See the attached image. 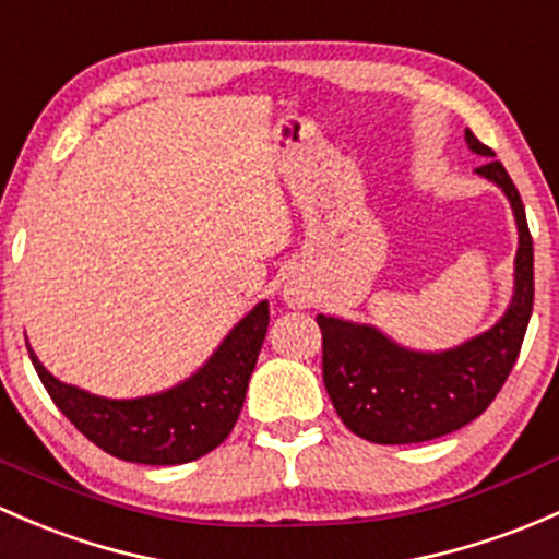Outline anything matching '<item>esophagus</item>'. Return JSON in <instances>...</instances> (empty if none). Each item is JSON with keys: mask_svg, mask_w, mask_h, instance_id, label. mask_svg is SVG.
Masks as SVG:
<instances>
[{"mask_svg": "<svg viewBox=\"0 0 559 559\" xmlns=\"http://www.w3.org/2000/svg\"><path fill=\"white\" fill-rule=\"evenodd\" d=\"M284 299L292 305V308H308L313 302V292H310L308 284L302 281H289L284 286Z\"/></svg>", "mask_w": 559, "mask_h": 559, "instance_id": "1", "label": "esophagus"}]
</instances>
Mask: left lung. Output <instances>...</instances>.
Returning a JSON list of instances; mask_svg holds the SVG:
<instances>
[{"mask_svg":"<svg viewBox=\"0 0 559 559\" xmlns=\"http://www.w3.org/2000/svg\"><path fill=\"white\" fill-rule=\"evenodd\" d=\"M468 150L490 157L477 168L503 190L520 246L514 295L496 326L439 354L402 348L380 329L319 316L324 385L340 420L374 444H413L444 437L479 418L507 383L533 313V238L525 205L496 152L466 131Z\"/></svg>","mask_w":559,"mask_h":559,"instance_id":"1","label":"left lung"}]
</instances>
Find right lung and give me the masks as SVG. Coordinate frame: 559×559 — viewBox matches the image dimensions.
<instances>
[{
    "label": "right lung",
    "instance_id": "right-lung-1",
    "mask_svg": "<svg viewBox=\"0 0 559 559\" xmlns=\"http://www.w3.org/2000/svg\"><path fill=\"white\" fill-rule=\"evenodd\" d=\"M267 324L270 310L262 299L192 378L139 399H104L61 383L39 364L28 343L26 348L56 407L96 448L144 466H179L198 461L230 437Z\"/></svg>",
    "mask_w": 559,
    "mask_h": 559
}]
</instances>
